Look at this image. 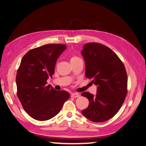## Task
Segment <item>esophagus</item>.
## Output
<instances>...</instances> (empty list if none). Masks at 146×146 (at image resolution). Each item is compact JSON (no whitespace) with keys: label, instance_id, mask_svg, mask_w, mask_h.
Masks as SVG:
<instances>
[{"label":"esophagus","instance_id":"34e87169","mask_svg":"<svg viewBox=\"0 0 146 146\" xmlns=\"http://www.w3.org/2000/svg\"><path fill=\"white\" fill-rule=\"evenodd\" d=\"M71 96L74 98H79L80 95L78 94V93H73V94H72V95H71Z\"/></svg>","mask_w":146,"mask_h":146}]
</instances>
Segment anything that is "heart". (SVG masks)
Instances as JSON below:
<instances>
[{"label": "heart", "mask_w": 146, "mask_h": 146, "mask_svg": "<svg viewBox=\"0 0 146 146\" xmlns=\"http://www.w3.org/2000/svg\"><path fill=\"white\" fill-rule=\"evenodd\" d=\"M81 60V59L79 57H78V56H76V55H72V57H71V58H70V61H71V63H72V62H76V61H78V60Z\"/></svg>", "instance_id": "1"}]
</instances>
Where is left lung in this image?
Returning <instances> with one entry per match:
<instances>
[{"label":"left lung","mask_w":146,"mask_h":146,"mask_svg":"<svg viewBox=\"0 0 146 146\" xmlns=\"http://www.w3.org/2000/svg\"><path fill=\"white\" fill-rule=\"evenodd\" d=\"M82 55L85 60V76L98 86L95 96L88 92L81 96L89 100L82 113L89 120H109L120 109L128 92V77L123 63L109 47L99 43L85 44Z\"/></svg>","instance_id":"left-lung-1"}]
</instances>
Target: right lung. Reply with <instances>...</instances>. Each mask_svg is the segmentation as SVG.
<instances>
[{
	"mask_svg": "<svg viewBox=\"0 0 146 146\" xmlns=\"http://www.w3.org/2000/svg\"><path fill=\"white\" fill-rule=\"evenodd\" d=\"M66 48L65 44H46L29 50L21 59L16 76L17 96L25 111L37 120L55 117L70 98L68 92L56 91L47 84Z\"/></svg>",
	"mask_w": 146,
	"mask_h": 146,
	"instance_id": "1",
	"label": "right lung"
}]
</instances>
